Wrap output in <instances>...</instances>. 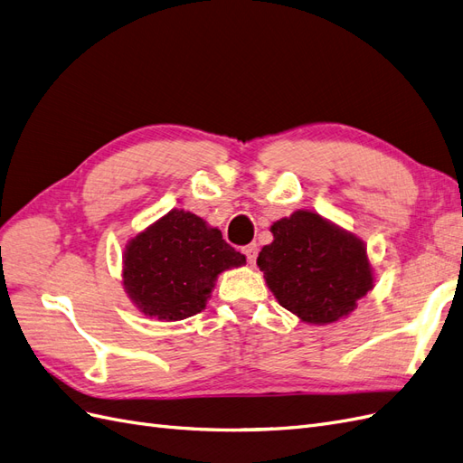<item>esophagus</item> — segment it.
<instances>
[{
  "instance_id": "obj_1",
  "label": "esophagus",
  "mask_w": 463,
  "mask_h": 463,
  "mask_svg": "<svg viewBox=\"0 0 463 463\" xmlns=\"http://www.w3.org/2000/svg\"><path fill=\"white\" fill-rule=\"evenodd\" d=\"M243 253H245V257H247V260H249L250 264H255V262H257V255H259V247H257V243H250V245H247V247L243 249Z\"/></svg>"
}]
</instances>
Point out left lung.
Here are the masks:
<instances>
[{"label":"left lung","mask_w":463,"mask_h":463,"mask_svg":"<svg viewBox=\"0 0 463 463\" xmlns=\"http://www.w3.org/2000/svg\"><path fill=\"white\" fill-rule=\"evenodd\" d=\"M257 264L284 309L311 325L352 313L373 289V269L359 237L309 210H296L270 228Z\"/></svg>","instance_id":"1"}]
</instances>
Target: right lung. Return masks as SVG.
Segmentation results:
<instances>
[{"instance_id": "add662e5", "label": "right lung", "mask_w": 463, "mask_h": 463, "mask_svg": "<svg viewBox=\"0 0 463 463\" xmlns=\"http://www.w3.org/2000/svg\"><path fill=\"white\" fill-rule=\"evenodd\" d=\"M241 264L218 228L174 208L125 247L123 286L146 317L184 320L204 309L220 272Z\"/></svg>"}]
</instances>
